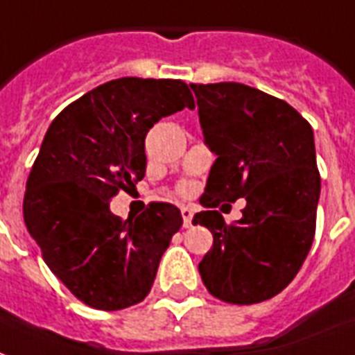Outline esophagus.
Segmentation results:
<instances>
[{
    "instance_id": "34e87169",
    "label": "esophagus",
    "mask_w": 355,
    "mask_h": 355,
    "mask_svg": "<svg viewBox=\"0 0 355 355\" xmlns=\"http://www.w3.org/2000/svg\"><path fill=\"white\" fill-rule=\"evenodd\" d=\"M180 214H182V220H184V227H190L191 218H193V209H191V207H182V209H180Z\"/></svg>"
}]
</instances>
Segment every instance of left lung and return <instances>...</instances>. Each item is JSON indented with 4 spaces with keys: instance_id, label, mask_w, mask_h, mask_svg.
<instances>
[{
    "instance_id": "1",
    "label": "left lung",
    "mask_w": 355,
    "mask_h": 355,
    "mask_svg": "<svg viewBox=\"0 0 355 355\" xmlns=\"http://www.w3.org/2000/svg\"><path fill=\"white\" fill-rule=\"evenodd\" d=\"M205 144L216 154L201 205L246 199L243 218L218 211L191 224L214 243L199 263L212 295L233 304L275 297L290 284L316 231L320 173L311 124L291 105L239 83L190 84Z\"/></svg>"
}]
</instances>
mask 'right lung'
<instances>
[{
	"label": "right lung",
	"instance_id": "obj_1",
	"mask_svg": "<svg viewBox=\"0 0 355 355\" xmlns=\"http://www.w3.org/2000/svg\"><path fill=\"white\" fill-rule=\"evenodd\" d=\"M184 107L196 103L182 80L124 77L67 105L46 130L26 182L24 222L49 269L92 309L141 303L182 225L175 205L150 203L120 220L109 203L144 177L148 130Z\"/></svg>",
	"mask_w": 355,
	"mask_h": 355
}]
</instances>
